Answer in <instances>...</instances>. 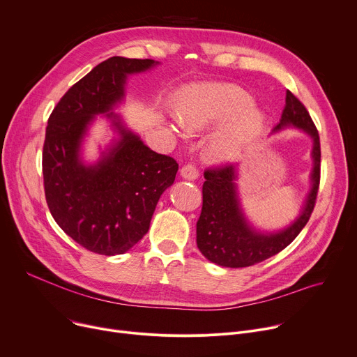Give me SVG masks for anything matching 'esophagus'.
I'll return each mask as SVG.
<instances>
[{"instance_id": "obj_1", "label": "esophagus", "mask_w": 357, "mask_h": 357, "mask_svg": "<svg viewBox=\"0 0 357 357\" xmlns=\"http://www.w3.org/2000/svg\"><path fill=\"white\" fill-rule=\"evenodd\" d=\"M180 174L187 180H196L199 177V170L196 169L195 164H185L181 167Z\"/></svg>"}]
</instances>
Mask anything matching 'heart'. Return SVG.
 Here are the masks:
<instances>
[{"mask_svg":"<svg viewBox=\"0 0 357 357\" xmlns=\"http://www.w3.org/2000/svg\"><path fill=\"white\" fill-rule=\"evenodd\" d=\"M252 99L242 89L222 83H206L187 88L177 103V118L188 131H203L234 116L212 137L207 157L230 161L252 141L262 125V115L250 108Z\"/></svg>","mask_w":357,"mask_h":357,"instance_id":"heart-1","label":"heart"}]
</instances>
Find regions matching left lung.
Here are the masks:
<instances>
[{
	"label": "left lung",
	"instance_id": "1",
	"mask_svg": "<svg viewBox=\"0 0 357 357\" xmlns=\"http://www.w3.org/2000/svg\"><path fill=\"white\" fill-rule=\"evenodd\" d=\"M289 125L303 130L312 138L311 190L297 220L277 234H261L246 222L236 188L238 167L225 164L204 172L203 206L196 225V242L200 252L220 266L243 268L259 264L277 255L294 241L307 225L320 185V137L303 102L289 91L285 96V108L274 131Z\"/></svg>",
	"mask_w": 357,
	"mask_h": 357
}]
</instances>
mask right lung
Listing matches in <instances>:
<instances>
[{
    "instance_id": "obj_1",
    "label": "right lung",
    "mask_w": 357,
    "mask_h": 357,
    "mask_svg": "<svg viewBox=\"0 0 357 357\" xmlns=\"http://www.w3.org/2000/svg\"><path fill=\"white\" fill-rule=\"evenodd\" d=\"M151 59L114 56L93 68L54 107L43 145L46 202L56 223L80 246L121 255L149 232L160 196L174 183L178 164L158 154L122 125L112 111L127 76L151 69ZM106 113L120 139L93 166L79 158L89 123Z\"/></svg>"
}]
</instances>
